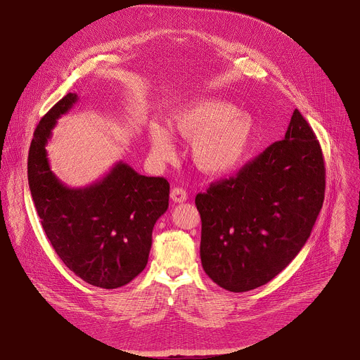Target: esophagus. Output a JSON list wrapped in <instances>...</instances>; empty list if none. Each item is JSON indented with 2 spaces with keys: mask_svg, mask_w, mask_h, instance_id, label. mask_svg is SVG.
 Here are the masks:
<instances>
[{
  "mask_svg": "<svg viewBox=\"0 0 360 360\" xmlns=\"http://www.w3.org/2000/svg\"><path fill=\"white\" fill-rule=\"evenodd\" d=\"M171 199L176 203H181V202H185L188 199V193L184 188H174L171 191Z\"/></svg>",
  "mask_w": 360,
  "mask_h": 360,
  "instance_id": "obj_1",
  "label": "esophagus"
}]
</instances>
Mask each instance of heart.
<instances>
[{
	"mask_svg": "<svg viewBox=\"0 0 360 360\" xmlns=\"http://www.w3.org/2000/svg\"><path fill=\"white\" fill-rule=\"evenodd\" d=\"M171 131L192 141L191 155L199 171L208 175H226L238 169L249 155L255 139L250 115L219 99H199L178 110L169 122ZM148 138L153 155L171 160L175 153L171 132L152 124Z\"/></svg>",
	"mask_w": 360,
	"mask_h": 360,
	"instance_id": "b5f03b06",
	"label": "heart"
}]
</instances>
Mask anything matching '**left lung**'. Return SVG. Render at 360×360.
Returning <instances> with one entry per match:
<instances>
[{
	"instance_id": "left-lung-1",
	"label": "left lung",
	"mask_w": 360,
	"mask_h": 360,
	"mask_svg": "<svg viewBox=\"0 0 360 360\" xmlns=\"http://www.w3.org/2000/svg\"><path fill=\"white\" fill-rule=\"evenodd\" d=\"M323 199L322 149L295 110L282 141L196 195L205 274L231 292L268 283L311 236Z\"/></svg>"
}]
</instances>
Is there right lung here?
I'll return each mask as SVG.
<instances>
[{
	"mask_svg": "<svg viewBox=\"0 0 360 360\" xmlns=\"http://www.w3.org/2000/svg\"><path fill=\"white\" fill-rule=\"evenodd\" d=\"M77 101V94H67L37 125L28 185L45 235L67 268L89 285L115 289L145 269L153 225L168 210L169 184L120 161L88 186L64 185L49 168L45 146Z\"/></svg>",
	"mask_w": 360,
	"mask_h": 360,
	"instance_id": "add662e5",
	"label": "right lung"
}]
</instances>
